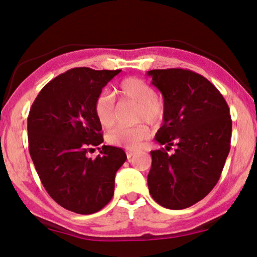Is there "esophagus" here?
<instances>
[{"label": "esophagus", "mask_w": 257, "mask_h": 257, "mask_svg": "<svg viewBox=\"0 0 257 257\" xmlns=\"http://www.w3.org/2000/svg\"><path fill=\"white\" fill-rule=\"evenodd\" d=\"M135 154H136V152H135V151H131V150H126V155H127V159H128V160L131 159L132 156L135 155Z\"/></svg>", "instance_id": "34e87169"}]
</instances>
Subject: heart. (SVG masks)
<instances>
[{
	"instance_id": "b5f03b06",
	"label": "heart",
	"mask_w": 257,
	"mask_h": 257,
	"mask_svg": "<svg viewBox=\"0 0 257 257\" xmlns=\"http://www.w3.org/2000/svg\"><path fill=\"white\" fill-rule=\"evenodd\" d=\"M117 92L125 101L137 104L136 119L155 124L163 117V104L156 96L152 85L143 79L126 77L117 88ZM96 117L103 127H111L116 121V101L110 91L103 90L95 99ZM150 136L146 126L118 125L107 133V143L126 150H137Z\"/></svg>"
}]
</instances>
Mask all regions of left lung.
<instances>
[{
  "label": "left lung",
  "instance_id": "left-lung-1",
  "mask_svg": "<svg viewBox=\"0 0 257 257\" xmlns=\"http://www.w3.org/2000/svg\"><path fill=\"white\" fill-rule=\"evenodd\" d=\"M165 101L155 140L176 145L152 151L147 182L160 205L182 210L202 200L220 178L230 150L232 119L220 91L205 77L182 68L147 72Z\"/></svg>",
  "mask_w": 257,
  "mask_h": 257
}]
</instances>
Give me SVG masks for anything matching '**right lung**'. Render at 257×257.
I'll return each instance as SVG.
<instances>
[{
    "mask_svg": "<svg viewBox=\"0 0 257 257\" xmlns=\"http://www.w3.org/2000/svg\"><path fill=\"white\" fill-rule=\"evenodd\" d=\"M120 72L67 70L40 90L30 109L29 152L38 176L52 199L75 213H95L110 202L114 176L127 159L121 148L105 145L102 155L87 156L103 143L95 99Z\"/></svg>",
    "mask_w": 257,
    "mask_h": 257,
    "instance_id": "add662e5",
    "label": "right lung"
}]
</instances>
